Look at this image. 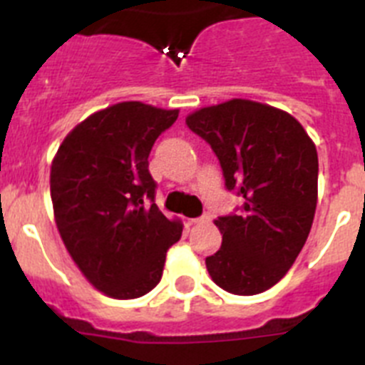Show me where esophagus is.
<instances>
[{
	"instance_id": "34e87169",
	"label": "esophagus",
	"mask_w": 365,
	"mask_h": 365,
	"mask_svg": "<svg viewBox=\"0 0 365 365\" xmlns=\"http://www.w3.org/2000/svg\"><path fill=\"white\" fill-rule=\"evenodd\" d=\"M208 221H212V215L208 214V212H205V214L201 215V217H195V219H192V222H208Z\"/></svg>"
}]
</instances>
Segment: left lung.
Wrapping results in <instances>:
<instances>
[{
    "label": "left lung",
    "mask_w": 365,
    "mask_h": 365,
    "mask_svg": "<svg viewBox=\"0 0 365 365\" xmlns=\"http://www.w3.org/2000/svg\"><path fill=\"white\" fill-rule=\"evenodd\" d=\"M186 125L210 144L228 192L243 197L240 210L215 219L222 243L206 269L232 294H259L285 276L311 232L316 146L289 113L252 100L202 108Z\"/></svg>",
    "instance_id": "1"
}]
</instances>
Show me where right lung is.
Returning a JSON list of instances; mask_svg holds the SVG:
<instances>
[{
    "instance_id": "1",
    "label": "right lung",
    "mask_w": 365,
    "mask_h": 365,
    "mask_svg": "<svg viewBox=\"0 0 365 365\" xmlns=\"http://www.w3.org/2000/svg\"><path fill=\"white\" fill-rule=\"evenodd\" d=\"M179 109L120 102L80 122L51 166V199L63 245L98 291L133 299L163 276L182 225L155 205L150 151Z\"/></svg>"
}]
</instances>
